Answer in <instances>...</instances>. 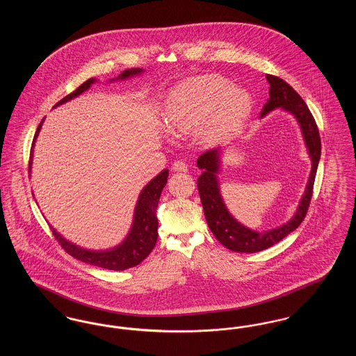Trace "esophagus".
Returning <instances> with one entry per match:
<instances>
[{"mask_svg": "<svg viewBox=\"0 0 356 356\" xmlns=\"http://www.w3.org/2000/svg\"><path fill=\"white\" fill-rule=\"evenodd\" d=\"M172 170H176V172H186L188 167H186V163H183V161H175L173 165H172Z\"/></svg>", "mask_w": 356, "mask_h": 356, "instance_id": "obj_1", "label": "esophagus"}]
</instances>
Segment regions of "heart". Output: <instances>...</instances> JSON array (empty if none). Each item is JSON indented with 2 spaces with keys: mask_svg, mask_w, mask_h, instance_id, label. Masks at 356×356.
Wrapping results in <instances>:
<instances>
[{
  "mask_svg": "<svg viewBox=\"0 0 356 356\" xmlns=\"http://www.w3.org/2000/svg\"><path fill=\"white\" fill-rule=\"evenodd\" d=\"M251 106L250 95L232 88V84L218 74H207L188 79L170 92L165 127L172 135L195 134L204 143H213Z\"/></svg>",
  "mask_w": 356,
  "mask_h": 356,
  "instance_id": "obj_1",
  "label": "heart"
}]
</instances>
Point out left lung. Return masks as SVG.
I'll return each mask as SVG.
<instances>
[{"instance_id": "obj_1", "label": "left lung", "mask_w": 356, "mask_h": 356, "mask_svg": "<svg viewBox=\"0 0 356 356\" xmlns=\"http://www.w3.org/2000/svg\"><path fill=\"white\" fill-rule=\"evenodd\" d=\"M266 79L270 84V99L263 106L260 119L266 118L272 111L279 108L293 116L305 140L307 153L311 160V172L305 184V193L302 195L292 218L279 227L259 232L236 220L228 211L221 196L219 175L222 165V156L227 147L213 148L203 153L197 159V167L202 170V175L197 179V189L208 227L225 248L235 252L254 254L267 250L300 225L311 202L312 186L321 160V136L316 122L303 99L293 90L291 85H288L282 79L271 74H267Z\"/></svg>"}]
</instances>
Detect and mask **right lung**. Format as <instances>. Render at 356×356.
Returning <instances> with one entry per match:
<instances>
[{"instance_id":"right-lung-1","label":"right lung","mask_w":356,"mask_h":356,"mask_svg":"<svg viewBox=\"0 0 356 356\" xmlns=\"http://www.w3.org/2000/svg\"><path fill=\"white\" fill-rule=\"evenodd\" d=\"M143 73H144V70L141 68L127 69L122 73H120L118 77L111 79L109 83L125 81L132 77H137ZM95 83H97V79L86 80L84 84L80 85L73 93L64 97L61 102H57L54 105V108L79 97ZM44 120L45 118L41 120V122L35 131V135H34L32 151H31V160H29V173L32 172L35 138L40 135ZM168 175H170L168 170H161L156 177H153L152 180L141 189L138 199L136 202L131 228H129L127 236L124 237V240L118 245H115L112 248H106V250H88V248L77 245L76 243H72L70 240L65 238L49 224L51 231H53V235L69 254H72L77 260L84 261L86 264L96 266V267L111 270V271H124V270L135 267L152 252L153 247L156 244L157 228H159V220H157L156 212H157V205H159V200L161 196V191L168 181Z\"/></svg>"}]
</instances>
